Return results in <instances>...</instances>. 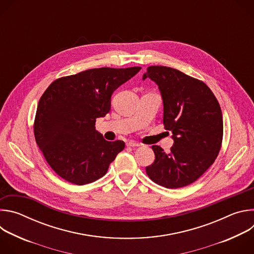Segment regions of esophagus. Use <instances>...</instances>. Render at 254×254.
Returning <instances> with one entry per match:
<instances>
[{
  "label": "esophagus",
  "mask_w": 254,
  "mask_h": 254,
  "mask_svg": "<svg viewBox=\"0 0 254 254\" xmlns=\"http://www.w3.org/2000/svg\"><path fill=\"white\" fill-rule=\"evenodd\" d=\"M127 146L128 147H132V148H136V147H140V143L135 141V140H129L127 142Z\"/></svg>",
  "instance_id": "34e87169"
}]
</instances>
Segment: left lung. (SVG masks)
Instances as JSON below:
<instances>
[{"label": "left lung", "mask_w": 254, "mask_h": 254, "mask_svg": "<svg viewBox=\"0 0 254 254\" xmlns=\"http://www.w3.org/2000/svg\"><path fill=\"white\" fill-rule=\"evenodd\" d=\"M150 78L163 99L165 128L174 140L166 154L153 146L155 162L146 168L155 183L170 189L182 188L200 178L219 154L223 137L220 105L202 81L166 66H150L142 80Z\"/></svg>", "instance_id": "obj_1"}]
</instances>
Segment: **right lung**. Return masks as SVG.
Returning a JSON list of instances; mask_svg holds the SVG:
<instances>
[{
  "label": "right lung",
  "mask_w": 254,
  "mask_h": 254,
  "mask_svg": "<svg viewBox=\"0 0 254 254\" xmlns=\"http://www.w3.org/2000/svg\"><path fill=\"white\" fill-rule=\"evenodd\" d=\"M140 67L94 68L52 82L36 112L34 134L55 173L75 185L104 176L123 140H105L95 122L111 111L114 91L134 76Z\"/></svg>",
  "instance_id": "1"
}]
</instances>
